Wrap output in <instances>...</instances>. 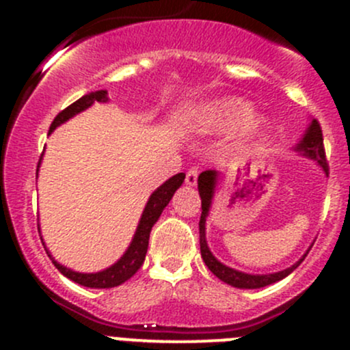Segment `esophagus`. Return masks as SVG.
Wrapping results in <instances>:
<instances>
[{
    "instance_id": "34e87169",
    "label": "esophagus",
    "mask_w": 350,
    "mask_h": 350,
    "mask_svg": "<svg viewBox=\"0 0 350 350\" xmlns=\"http://www.w3.org/2000/svg\"><path fill=\"white\" fill-rule=\"evenodd\" d=\"M196 181H198V169L193 167L186 172V185L196 186Z\"/></svg>"
}]
</instances>
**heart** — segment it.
<instances>
[{"label":"heart","instance_id":"obj_1","mask_svg":"<svg viewBox=\"0 0 350 350\" xmlns=\"http://www.w3.org/2000/svg\"><path fill=\"white\" fill-rule=\"evenodd\" d=\"M254 109L249 103L239 98L215 101L203 109L204 125L213 130H232L241 126V139L239 144L254 142L264 135V122L260 118H252Z\"/></svg>","mask_w":350,"mask_h":350}]
</instances>
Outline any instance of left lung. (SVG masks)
I'll return each instance as SVG.
<instances>
[{"instance_id":"left-lung-1","label":"left lung","mask_w":350,"mask_h":350,"mask_svg":"<svg viewBox=\"0 0 350 350\" xmlns=\"http://www.w3.org/2000/svg\"><path fill=\"white\" fill-rule=\"evenodd\" d=\"M293 150L298 152L299 155H305V157L315 161L317 164L323 169V172L328 174L325 149H323L322 129H320V123L317 122V120H312V122H310L308 129L305 130V133H303V137L299 139V142L293 147ZM218 178H220V174H218L217 171H204L201 172L200 178H198V191H200V198H201L200 250H201V257H203L208 269H210L218 280L224 281V283L234 286V288H241V289L264 288V286H269L276 283V281L284 280L286 276H289V274H291L293 271H295L296 267L305 260L308 250H306V252L301 256V259H299L298 262L293 264L291 267H286L283 271H278V273H271V274L242 273V271L234 269V267L225 266L224 262H220V260L211 254L210 247H208V242H206V218L208 215H210L211 203H213Z\"/></svg>"}]
</instances>
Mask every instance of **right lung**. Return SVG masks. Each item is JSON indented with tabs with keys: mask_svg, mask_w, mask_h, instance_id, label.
I'll list each match as a JSON object with an SVG mask.
<instances>
[{
	"mask_svg": "<svg viewBox=\"0 0 350 350\" xmlns=\"http://www.w3.org/2000/svg\"><path fill=\"white\" fill-rule=\"evenodd\" d=\"M94 101H98V103H107L108 91L100 90V91H94V93L84 94L83 98H79V100L74 101V103L69 105L66 109H62V111L55 116L54 122H52L49 133L54 132L59 125L66 123L67 120L72 118V116H76L77 113H81V111H84V109L90 108ZM37 167H40V162H38ZM37 174H38V169H37ZM185 176H186L185 172H179V174L172 176V178H169L164 185L159 186L152 195H150L146 208H144V213H142V217H140L139 225H137L135 235H133L129 249L125 250V254H123V256L120 257V259L116 260L113 266L100 271V273H77V271H72V269H69V267L59 264L57 260L51 256V252L47 250L49 257L52 259V264H54V266L57 267V269L61 271L66 278H69L70 281H74V283H77L81 286H86V288H98V289L115 288V286H120L122 283H125L126 280H130V278H132L133 274L140 269V266H142L144 260H146L147 247H149L150 230H152L154 224L159 220V217H161L162 210L167 206L169 201H171V198L174 196L176 189H179V186L183 185V181H185Z\"/></svg>",
	"mask_w": 350,
	"mask_h": 350,
	"instance_id": "1",
	"label": "right lung"
}]
</instances>
